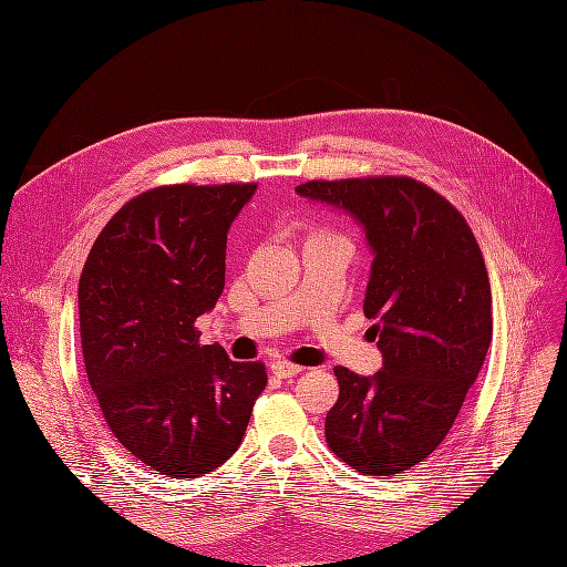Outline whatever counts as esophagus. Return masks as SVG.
<instances>
[{"label": "esophagus", "mask_w": 567, "mask_h": 567, "mask_svg": "<svg viewBox=\"0 0 567 567\" xmlns=\"http://www.w3.org/2000/svg\"><path fill=\"white\" fill-rule=\"evenodd\" d=\"M271 370H274V374H276V377H280V379H289V377H296V374H299L303 368H301V365H293V363H289V361H276V363L271 365Z\"/></svg>", "instance_id": "esophagus-1"}]
</instances>
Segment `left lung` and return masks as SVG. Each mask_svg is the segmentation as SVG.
I'll return each mask as SVG.
<instances>
[{"label":"left lung","mask_w":567,"mask_h":567,"mask_svg":"<svg viewBox=\"0 0 567 567\" xmlns=\"http://www.w3.org/2000/svg\"><path fill=\"white\" fill-rule=\"evenodd\" d=\"M296 193L359 220L374 252L363 312L383 355L374 377L336 368L326 443L368 475L409 471L451 432L492 342V289L457 208L411 176L308 182Z\"/></svg>","instance_id":"1"}]
</instances>
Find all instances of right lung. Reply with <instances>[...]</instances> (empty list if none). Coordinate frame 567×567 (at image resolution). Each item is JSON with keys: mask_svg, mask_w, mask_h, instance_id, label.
<instances>
[{"mask_svg": "<svg viewBox=\"0 0 567 567\" xmlns=\"http://www.w3.org/2000/svg\"><path fill=\"white\" fill-rule=\"evenodd\" d=\"M257 184H174L126 202L78 285L89 385L124 449L165 478H199L241 443L266 389L259 361L199 344L225 287L227 231Z\"/></svg>", "mask_w": 567, "mask_h": 567, "instance_id": "add662e5", "label": "right lung"}]
</instances>
